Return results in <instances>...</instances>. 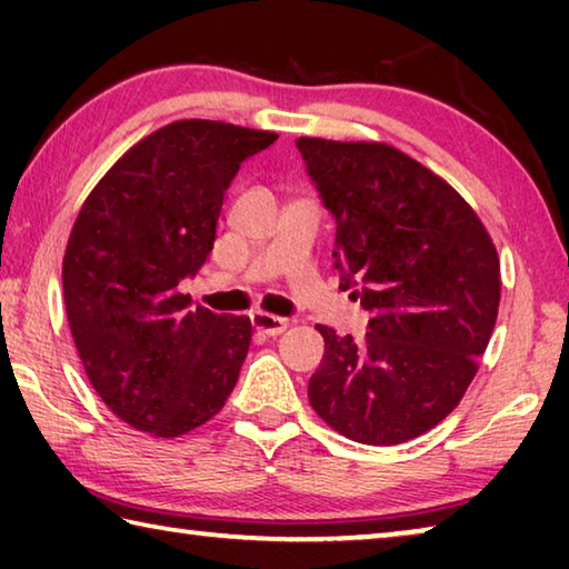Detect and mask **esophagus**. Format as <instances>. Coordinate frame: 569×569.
Returning a JSON list of instances; mask_svg holds the SVG:
<instances>
[{
  "instance_id": "obj_1",
  "label": "esophagus",
  "mask_w": 569,
  "mask_h": 569,
  "mask_svg": "<svg viewBox=\"0 0 569 569\" xmlns=\"http://www.w3.org/2000/svg\"><path fill=\"white\" fill-rule=\"evenodd\" d=\"M250 323H253L256 331H261L266 336H278L288 329V321L281 319V316H271L263 311H256L253 316H250Z\"/></svg>"
}]
</instances>
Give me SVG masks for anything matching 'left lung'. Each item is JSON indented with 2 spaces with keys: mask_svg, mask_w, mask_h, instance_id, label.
Listing matches in <instances>:
<instances>
[{
  "mask_svg": "<svg viewBox=\"0 0 569 569\" xmlns=\"http://www.w3.org/2000/svg\"><path fill=\"white\" fill-rule=\"evenodd\" d=\"M336 220L341 288L371 313L363 339L323 336L308 401L339 435L391 447L455 411L495 331L499 258L449 182L381 142L298 138Z\"/></svg>",
  "mask_w": 569,
  "mask_h": 569,
  "instance_id": "8db88e82",
  "label": "left lung"
}]
</instances>
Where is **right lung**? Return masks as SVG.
I'll use <instances>...</instances> for the list:
<instances>
[{
    "instance_id": "1",
    "label": "right lung",
    "mask_w": 569,
    "mask_h": 569,
    "mask_svg": "<svg viewBox=\"0 0 569 569\" xmlns=\"http://www.w3.org/2000/svg\"><path fill=\"white\" fill-rule=\"evenodd\" d=\"M276 132L178 120L114 162L84 200L62 261L70 331L94 391L138 431L172 439L233 391L250 319L190 306L182 278L216 243L240 162Z\"/></svg>"
}]
</instances>
